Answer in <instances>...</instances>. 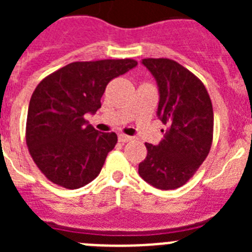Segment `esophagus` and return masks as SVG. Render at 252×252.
Wrapping results in <instances>:
<instances>
[{"label": "esophagus", "instance_id": "34e87169", "mask_svg": "<svg viewBox=\"0 0 252 252\" xmlns=\"http://www.w3.org/2000/svg\"><path fill=\"white\" fill-rule=\"evenodd\" d=\"M132 140V137L127 136V135H124V133H120L119 135V141L120 142H128Z\"/></svg>", "mask_w": 252, "mask_h": 252}]
</instances>
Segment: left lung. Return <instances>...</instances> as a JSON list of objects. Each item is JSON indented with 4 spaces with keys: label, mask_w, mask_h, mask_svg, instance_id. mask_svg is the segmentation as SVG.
<instances>
[{
    "label": "left lung",
    "mask_w": 252,
    "mask_h": 252,
    "mask_svg": "<svg viewBox=\"0 0 252 252\" xmlns=\"http://www.w3.org/2000/svg\"><path fill=\"white\" fill-rule=\"evenodd\" d=\"M141 64L157 81V115L168 127L158 145L145 144L148 155L139 164V174L158 189H177L208 155L213 139L212 102L203 83L174 60L149 58Z\"/></svg>",
    "instance_id": "left-lung-1"
}]
</instances>
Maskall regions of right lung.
I'll list each match as a JSON object with an SVG mask.
<instances>
[{"instance_id": "right-lung-1", "label": "right lung", "mask_w": 252, "mask_h": 252, "mask_svg": "<svg viewBox=\"0 0 252 252\" xmlns=\"http://www.w3.org/2000/svg\"><path fill=\"white\" fill-rule=\"evenodd\" d=\"M136 65L132 59L75 62L37 84L29 104L26 144L50 182L78 189L98 177L117 135L94 130L84 115L101 108L110 81Z\"/></svg>"}]
</instances>
